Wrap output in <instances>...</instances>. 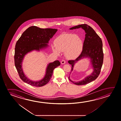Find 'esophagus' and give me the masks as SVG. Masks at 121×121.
I'll return each instance as SVG.
<instances>
[{
    "label": "esophagus",
    "instance_id": "obj_1",
    "mask_svg": "<svg viewBox=\"0 0 121 121\" xmlns=\"http://www.w3.org/2000/svg\"><path fill=\"white\" fill-rule=\"evenodd\" d=\"M65 63V60H63L61 61V64L62 65H64Z\"/></svg>",
    "mask_w": 121,
    "mask_h": 121
}]
</instances>
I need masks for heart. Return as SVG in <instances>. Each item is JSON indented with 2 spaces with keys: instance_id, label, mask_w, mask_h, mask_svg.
Masks as SVG:
<instances>
[{
  "instance_id": "obj_1",
  "label": "heart",
  "mask_w": 121,
  "mask_h": 121,
  "mask_svg": "<svg viewBox=\"0 0 121 121\" xmlns=\"http://www.w3.org/2000/svg\"><path fill=\"white\" fill-rule=\"evenodd\" d=\"M55 46L53 47V52L59 55L60 52H65L67 59L74 60L81 54L83 48V43L76 35L68 34L62 36L56 40Z\"/></svg>"
}]
</instances>
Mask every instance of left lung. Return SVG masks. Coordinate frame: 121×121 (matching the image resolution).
Returning <instances> with one entry per match:
<instances>
[{
	"label": "left lung",
	"mask_w": 121,
	"mask_h": 121,
	"mask_svg": "<svg viewBox=\"0 0 121 121\" xmlns=\"http://www.w3.org/2000/svg\"><path fill=\"white\" fill-rule=\"evenodd\" d=\"M81 28L85 32V38L83 44V48L80 55L75 60L68 61L71 65V72L75 63L80 60L88 58L90 59V63L93 71L92 73L83 79L77 82H74L70 79L69 81L77 85H85L95 80L99 76L103 64V43L101 38L95 30L87 24H83L75 26L69 30H74Z\"/></svg>",
	"instance_id": "left-lung-1"
}]
</instances>
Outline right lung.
I'll return each instance as SVG.
<instances>
[{"instance_id": "add662e5", "label": "right lung", "mask_w": 121, "mask_h": 121, "mask_svg": "<svg viewBox=\"0 0 121 121\" xmlns=\"http://www.w3.org/2000/svg\"><path fill=\"white\" fill-rule=\"evenodd\" d=\"M57 31V29H41L36 26H31L23 33L16 42L15 48V65L20 78L25 83L36 87L45 85L51 79L54 69L60 65L58 60L49 63L46 67L43 78L38 81L29 79L24 73L22 68V62L25 55L33 51L40 52L48 48L50 39Z\"/></svg>"}]
</instances>
